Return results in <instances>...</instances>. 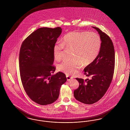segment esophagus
Segmentation results:
<instances>
[{"instance_id": "esophagus-1", "label": "esophagus", "mask_w": 130, "mask_h": 130, "mask_svg": "<svg viewBox=\"0 0 130 130\" xmlns=\"http://www.w3.org/2000/svg\"><path fill=\"white\" fill-rule=\"evenodd\" d=\"M66 77H67V79L68 81H70L71 79H73V77H71L70 76H69L68 75H66Z\"/></svg>"}]
</instances>
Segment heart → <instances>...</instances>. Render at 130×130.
I'll return each mask as SVG.
<instances>
[{
	"mask_svg": "<svg viewBox=\"0 0 130 130\" xmlns=\"http://www.w3.org/2000/svg\"><path fill=\"white\" fill-rule=\"evenodd\" d=\"M102 41L99 35L94 32L72 31L66 34L62 42H57L53 47L55 59L59 60L63 55L64 48L73 50V59L60 63L57 69L67 74H76L78 70L84 66L91 64L99 54Z\"/></svg>",
	"mask_w": 130,
	"mask_h": 130,
	"instance_id": "b5f03b06",
	"label": "heart"
}]
</instances>
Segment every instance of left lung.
I'll use <instances>...</instances> for the list:
<instances>
[{"mask_svg":"<svg viewBox=\"0 0 130 130\" xmlns=\"http://www.w3.org/2000/svg\"><path fill=\"white\" fill-rule=\"evenodd\" d=\"M92 27L101 37V47L95 60L84 69V74L91 79L76 78L79 86L74 92L75 99L86 104L94 103L103 96L111 83L115 69V49L111 38L99 28Z\"/></svg>","mask_w":130,"mask_h":130,"instance_id":"1","label":"left lung"}]
</instances>
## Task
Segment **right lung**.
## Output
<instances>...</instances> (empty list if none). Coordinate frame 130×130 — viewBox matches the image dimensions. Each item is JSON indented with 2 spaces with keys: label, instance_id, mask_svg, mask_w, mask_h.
<instances>
[{
  "label": "right lung",
  "instance_id": "add662e5",
  "mask_svg": "<svg viewBox=\"0 0 130 130\" xmlns=\"http://www.w3.org/2000/svg\"><path fill=\"white\" fill-rule=\"evenodd\" d=\"M62 32L61 27L40 28L32 32L21 45L19 57L21 80L25 92L38 104L56 101L67 78L62 72L53 74V47Z\"/></svg>",
  "mask_w": 130,
  "mask_h": 130
}]
</instances>
